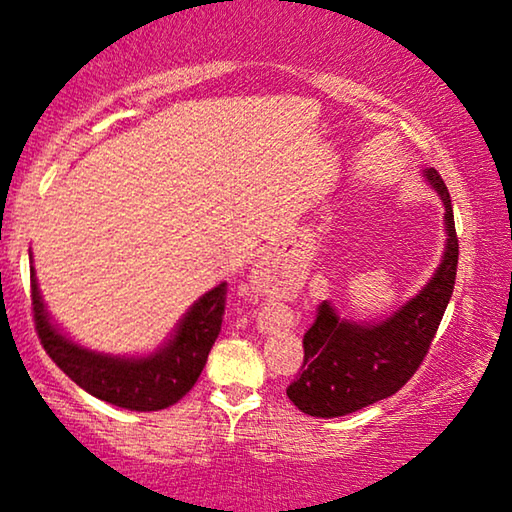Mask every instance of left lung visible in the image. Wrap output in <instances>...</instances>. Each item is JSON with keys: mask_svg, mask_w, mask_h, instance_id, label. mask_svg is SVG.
Here are the masks:
<instances>
[{"mask_svg": "<svg viewBox=\"0 0 512 512\" xmlns=\"http://www.w3.org/2000/svg\"><path fill=\"white\" fill-rule=\"evenodd\" d=\"M424 176L443 198L447 248L443 264L418 296L377 325L343 320L320 302L305 332V359L287 388L289 400L314 418H339L395 395L420 368L456 284L458 237L452 198L436 169Z\"/></svg>", "mask_w": 512, "mask_h": 512, "instance_id": "left-lung-1", "label": "left lung"}]
</instances>
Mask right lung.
Segmentation results:
<instances>
[{"label":"right lung","mask_w":512,"mask_h":512,"mask_svg":"<svg viewBox=\"0 0 512 512\" xmlns=\"http://www.w3.org/2000/svg\"><path fill=\"white\" fill-rule=\"evenodd\" d=\"M228 284L194 302L173 339L151 357L119 359L81 348L49 323L31 268V305L36 332L51 361L83 391L128 411H160L192 391L221 332Z\"/></svg>","instance_id":"1"}]
</instances>
